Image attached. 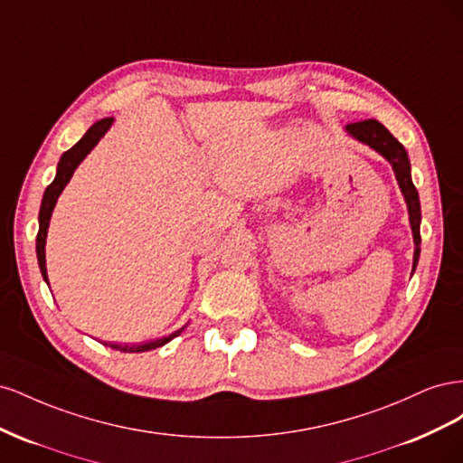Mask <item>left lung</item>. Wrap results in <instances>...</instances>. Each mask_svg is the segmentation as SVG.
<instances>
[{
	"instance_id": "1",
	"label": "left lung",
	"mask_w": 463,
	"mask_h": 463,
	"mask_svg": "<svg viewBox=\"0 0 463 463\" xmlns=\"http://www.w3.org/2000/svg\"><path fill=\"white\" fill-rule=\"evenodd\" d=\"M345 129L349 135H354L357 141L369 145L376 152H381L383 156L392 164V167H394L396 179L410 210V222H411L413 241H415V253H413V270H415L419 253H421V249H419V243H421V233H419V223H421V204H419V193L411 181L408 152H405V148L402 146L398 138H394V135H392L384 125L378 123L376 119L349 123Z\"/></svg>"
}]
</instances>
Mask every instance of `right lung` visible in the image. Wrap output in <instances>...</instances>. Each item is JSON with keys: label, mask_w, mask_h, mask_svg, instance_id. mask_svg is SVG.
Returning <instances> with one entry per match:
<instances>
[{"label": "right lung", "mask_w": 463, "mask_h": 463, "mask_svg": "<svg viewBox=\"0 0 463 463\" xmlns=\"http://www.w3.org/2000/svg\"><path fill=\"white\" fill-rule=\"evenodd\" d=\"M111 121L114 118H104L100 121H96L92 128L85 133V137L80 138V141L73 146L69 148L67 152H63V156L58 164V174H55V179L48 185V189L44 191V199H42V206H40V214H38V222H40V228H38V235H36V255H38V264H40V272L44 276V279L48 282V274H46V233H48V226H50V216H52V210L58 203V197L61 194V191L65 189V185L69 184V179H71L73 172L77 170V165L85 160L87 154L96 146V143L100 141L104 137V133L109 129ZM185 328V326H184ZM181 330H175L174 334L165 335V338L160 340H154L148 344H138V345H119V344H106L111 349H118V352L123 354H141V352H150V349H156L164 344H167L170 340H174L175 335H179Z\"/></svg>", "instance_id": "obj_1"}]
</instances>
